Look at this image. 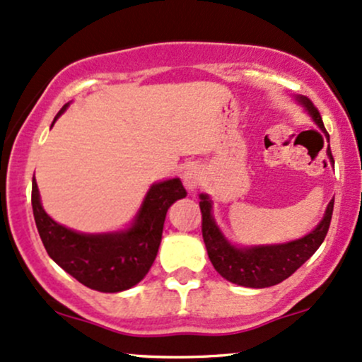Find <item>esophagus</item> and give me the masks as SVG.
<instances>
[{
	"label": "esophagus",
	"instance_id": "1",
	"mask_svg": "<svg viewBox=\"0 0 362 362\" xmlns=\"http://www.w3.org/2000/svg\"><path fill=\"white\" fill-rule=\"evenodd\" d=\"M184 182L187 189H196L201 182V173L196 168H187V172L184 173Z\"/></svg>",
	"mask_w": 362,
	"mask_h": 362
}]
</instances>
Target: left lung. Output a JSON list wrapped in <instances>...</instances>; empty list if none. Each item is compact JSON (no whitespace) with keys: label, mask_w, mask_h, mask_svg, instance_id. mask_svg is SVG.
<instances>
[{"label":"left lung","mask_w":362,"mask_h":362,"mask_svg":"<svg viewBox=\"0 0 362 362\" xmlns=\"http://www.w3.org/2000/svg\"><path fill=\"white\" fill-rule=\"evenodd\" d=\"M299 101L308 108L317 125L325 130L323 120H321V115L315 103L305 96H300ZM328 154L332 153L328 151ZM199 208L202 214V239H204L206 251H208L214 269L232 284L251 288H264L280 284L285 278L291 276L317 251L328 233L333 214V199L329 201L321 223L309 235L288 242V244L263 245V247L251 249L233 247L225 240L218 226L214 225L211 218V202L204 194L201 196Z\"/></svg>","instance_id":"obj_1"}]
</instances>
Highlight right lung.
Returning <instances> with one entry per match:
<instances>
[{"instance_id": "right-lung-1", "label": "right lung", "mask_w": 362, "mask_h": 362, "mask_svg": "<svg viewBox=\"0 0 362 362\" xmlns=\"http://www.w3.org/2000/svg\"><path fill=\"white\" fill-rule=\"evenodd\" d=\"M185 196L187 192L178 178L153 185L132 228L105 235L77 233L51 220L39 201L35 182L33 211L39 237L54 263L93 291L122 292L137 285L149 272L160 249L166 211Z\"/></svg>"}]
</instances>
